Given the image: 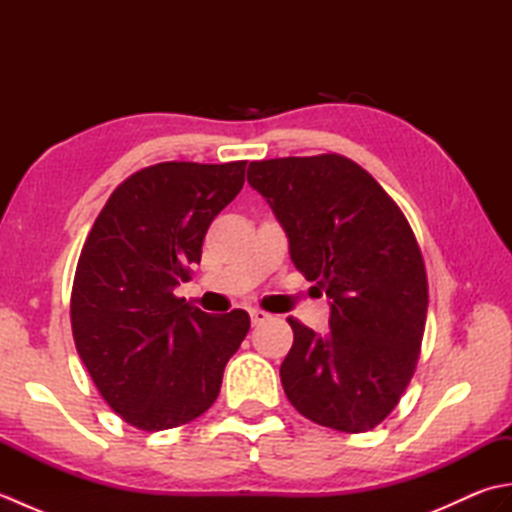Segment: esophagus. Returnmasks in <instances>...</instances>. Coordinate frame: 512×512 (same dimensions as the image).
I'll list each match as a JSON object with an SVG mask.
<instances>
[{
    "instance_id": "34e87169",
    "label": "esophagus",
    "mask_w": 512,
    "mask_h": 512,
    "mask_svg": "<svg viewBox=\"0 0 512 512\" xmlns=\"http://www.w3.org/2000/svg\"><path fill=\"white\" fill-rule=\"evenodd\" d=\"M268 319H270V314H268V312L259 310V308H253V310H250V321H253V325H259V323H264V321H268Z\"/></svg>"
}]
</instances>
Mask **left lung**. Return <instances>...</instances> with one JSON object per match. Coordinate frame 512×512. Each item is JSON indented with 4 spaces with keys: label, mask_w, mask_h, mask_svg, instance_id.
Segmentation results:
<instances>
[{
    "label": "left lung",
    "mask_w": 512,
    "mask_h": 512,
    "mask_svg": "<svg viewBox=\"0 0 512 512\" xmlns=\"http://www.w3.org/2000/svg\"><path fill=\"white\" fill-rule=\"evenodd\" d=\"M248 182L284 226L292 264L332 299L328 336L288 317V400L321 427H378L416 372L427 323V270L405 213L341 154L255 160Z\"/></svg>",
    "instance_id": "1"
}]
</instances>
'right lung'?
Masks as SVG:
<instances>
[{"mask_svg":"<svg viewBox=\"0 0 512 512\" xmlns=\"http://www.w3.org/2000/svg\"><path fill=\"white\" fill-rule=\"evenodd\" d=\"M244 173L246 160L140 169L118 184L85 237L70 297L74 345L103 400L136 429L202 416L250 330L244 310L206 314L173 295L200 264L202 239Z\"/></svg>","mask_w":512,"mask_h":512,"instance_id":"obj_1","label":"right lung"}]
</instances>
